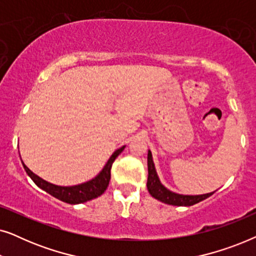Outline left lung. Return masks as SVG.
<instances>
[{"instance_id":"left-lung-1","label":"left lung","mask_w":256,"mask_h":256,"mask_svg":"<svg viewBox=\"0 0 256 256\" xmlns=\"http://www.w3.org/2000/svg\"><path fill=\"white\" fill-rule=\"evenodd\" d=\"M146 188H148L149 194L152 196L154 198L158 199L162 202L169 205H176V206H191L197 204V202L204 200V199L208 198L214 192L206 194H199V196H184L178 194L174 192H171L168 190L166 186L160 184L157 176L155 166L152 162V156L150 150L148 152V180H146Z\"/></svg>"}]
</instances>
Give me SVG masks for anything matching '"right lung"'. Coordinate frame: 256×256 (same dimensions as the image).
I'll use <instances>...</instances> for the list:
<instances>
[{
    "label": "right lung",
    "mask_w": 256,
    "mask_h": 256,
    "mask_svg": "<svg viewBox=\"0 0 256 256\" xmlns=\"http://www.w3.org/2000/svg\"><path fill=\"white\" fill-rule=\"evenodd\" d=\"M124 146H121L120 149H118L113 155L110 156V158L108 160V162L102 171L98 174L96 178H93L92 180L87 182V183L80 184V185H74V186H58V185H54L51 183H48L44 180H42L34 174L32 171H30L29 168H28L23 162L24 170L26 171V174H29L31 180L34 182V184L40 188H43L44 191H46L48 194L54 196L59 200L68 202V204H82V202L92 200V199L99 197L106 191L108 188V184H110V169L112 166H113V162L115 158L120 155V154L124 152Z\"/></svg>",
    "instance_id": "right-lung-1"
}]
</instances>
